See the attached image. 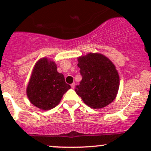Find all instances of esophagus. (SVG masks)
<instances>
[{
    "label": "esophagus",
    "instance_id": "1",
    "mask_svg": "<svg viewBox=\"0 0 151 151\" xmlns=\"http://www.w3.org/2000/svg\"><path fill=\"white\" fill-rule=\"evenodd\" d=\"M71 87H72V89H74V88L75 87V83H72V84H71Z\"/></svg>",
    "mask_w": 151,
    "mask_h": 151
}]
</instances>
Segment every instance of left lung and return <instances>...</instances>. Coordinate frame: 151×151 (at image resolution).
I'll return each instance as SVG.
<instances>
[{"label": "left lung", "mask_w": 151, "mask_h": 151, "mask_svg": "<svg viewBox=\"0 0 151 151\" xmlns=\"http://www.w3.org/2000/svg\"><path fill=\"white\" fill-rule=\"evenodd\" d=\"M82 79L75 91L86 105L101 109L115 99L119 88V76L115 66L104 55L89 53L78 58Z\"/></svg>", "instance_id": "left-lung-1"}]
</instances>
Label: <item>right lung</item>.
I'll list each match as a JSON object with an SVG mask.
<instances>
[{"mask_svg": "<svg viewBox=\"0 0 151 151\" xmlns=\"http://www.w3.org/2000/svg\"><path fill=\"white\" fill-rule=\"evenodd\" d=\"M70 88L63 74L57 71L55 62L42 58L35 65L27 87V96L31 104L47 111L56 106Z\"/></svg>", "mask_w": 151, "mask_h": 151, "instance_id": "right-lung-1", "label": "right lung"}]
</instances>
